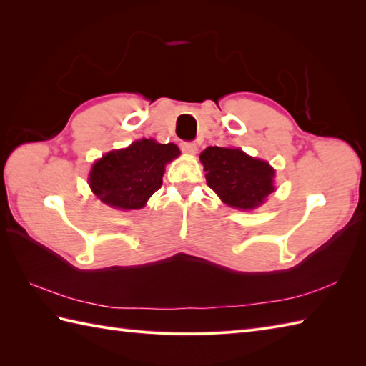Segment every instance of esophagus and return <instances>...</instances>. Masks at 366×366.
<instances>
[{
	"mask_svg": "<svg viewBox=\"0 0 366 366\" xmlns=\"http://www.w3.org/2000/svg\"><path fill=\"white\" fill-rule=\"evenodd\" d=\"M181 149L184 152H187V154H197L198 144L193 143V142H184V143H181Z\"/></svg>",
	"mask_w": 366,
	"mask_h": 366,
	"instance_id": "1",
	"label": "esophagus"
}]
</instances>
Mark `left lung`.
Masks as SVG:
<instances>
[{"mask_svg": "<svg viewBox=\"0 0 366 366\" xmlns=\"http://www.w3.org/2000/svg\"><path fill=\"white\" fill-rule=\"evenodd\" d=\"M199 159L207 171V185L231 207L253 209L275 190L272 185L275 171L269 163L240 149L209 146Z\"/></svg>", "mask_w": 366, "mask_h": 366, "instance_id": "left-lung-1", "label": "left lung"}]
</instances>
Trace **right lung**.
I'll return each mask as SVG.
<instances>
[{
    "mask_svg": "<svg viewBox=\"0 0 366 366\" xmlns=\"http://www.w3.org/2000/svg\"><path fill=\"white\" fill-rule=\"evenodd\" d=\"M177 155L176 144H160L143 138L97 160L91 169L89 185L108 206L122 211L142 209L162 187L165 165Z\"/></svg>",
    "mask_w": 366,
    "mask_h": 366,
    "instance_id": "1",
    "label": "right lung"
}]
</instances>
